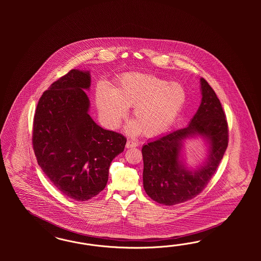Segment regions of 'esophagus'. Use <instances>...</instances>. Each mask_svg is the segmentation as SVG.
I'll list each match as a JSON object with an SVG mask.
<instances>
[{
	"mask_svg": "<svg viewBox=\"0 0 261 261\" xmlns=\"http://www.w3.org/2000/svg\"><path fill=\"white\" fill-rule=\"evenodd\" d=\"M138 146V142H133V141H127V148H132V147H137Z\"/></svg>",
	"mask_w": 261,
	"mask_h": 261,
	"instance_id": "1",
	"label": "esophagus"
}]
</instances>
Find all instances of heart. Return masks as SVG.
Segmentation results:
<instances>
[{
  "instance_id": "obj_1",
  "label": "heart",
  "mask_w": 261,
  "mask_h": 261,
  "mask_svg": "<svg viewBox=\"0 0 261 261\" xmlns=\"http://www.w3.org/2000/svg\"><path fill=\"white\" fill-rule=\"evenodd\" d=\"M187 101V91L182 84L170 82L150 74L128 73L119 79L112 92L101 88L96 95V106L103 120L116 128L133 107L132 122L128 131L146 136L164 132L172 124Z\"/></svg>"
}]
</instances>
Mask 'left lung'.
<instances>
[{"instance_id":"1","label":"left lung","mask_w":261,"mask_h":261,"mask_svg":"<svg viewBox=\"0 0 261 261\" xmlns=\"http://www.w3.org/2000/svg\"><path fill=\"white\" fill-rule=\"evenodd\" d=\"M202 101L190 124L142 146L143 189L159 204L173 205L196 197L206 187L228 147L226 115L214 89L200 79ZM200 135L209 142L205 164L190 171L180 160L182 142Z\"/></svg>"}]
</instances>
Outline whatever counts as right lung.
<instances>
[{
  "label": "right lung",
  "mask_w": 261,
  "mask_h": 261,
  "mask_svg": "<svg viewBox=\"0 0 261 261\" xmlns=\"http://www.w3.org/2000/svg\"><path fill=\"white\" fill-rule=\"evenodd\" d=\"M89 71L71 70L54 82L36 107L32 145L38 165L66 196L87 201L104 190L112 161L126 138L98 126L89 115Z\"/></svg>",
  "instance_id": "1"
}]
</instances>
